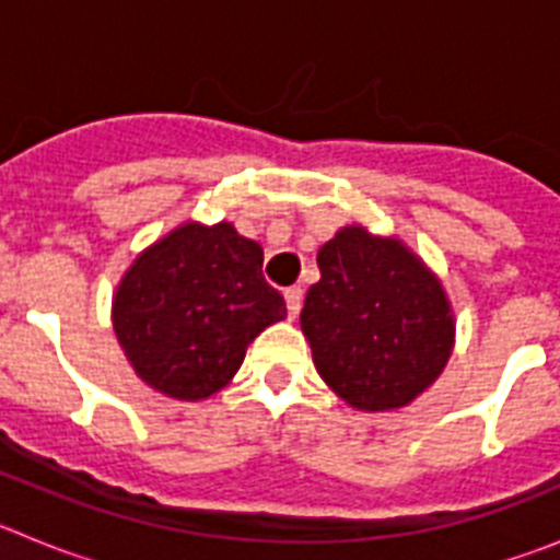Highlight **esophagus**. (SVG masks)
<instances>
[{
	"instance_id": "1",
	"label": "esophagus",
	"mask_w": 560,
	"mask_h": 560,
	"mask_svg": "<svg viewBox=\"0 0 560 560\" xmlns=\"http://www.w3.org/2000/svg\"><path fill=\"white\" fill-rule=\"evenodd\" d=\"M285 308H289L291 319L300 314V308H303V289H300V285H291V289H285Z\"/></svg>"
}]
</instances>
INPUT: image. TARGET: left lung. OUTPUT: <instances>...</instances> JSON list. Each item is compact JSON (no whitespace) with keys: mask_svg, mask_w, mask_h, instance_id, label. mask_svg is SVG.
I'll list each match as a JSON object with an SVG mask.
<instances>
[{"mask_svg":"<svg viewBox=\"0 0 560 560\" xmlns=\"http://www.w3.org/2000/svg\"><path fill=\"white\" fill-rule=\"evenodd\" d=\"M300 325L319 375L350 407H407L443 373L454 319L438 277L395 237L345 226L316 255Z\"/></svg>","mask_w":560,"mask_h":560,"instance_id":"left-lung-1","label":"left lung"}]
</instances>
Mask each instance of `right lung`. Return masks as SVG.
<instances>
[{"instance_id": "1", "label": "right lung", "mask_w": 560, "mask_h": 560, "mask_svg": "<svg viewBox=\"0 0 560 560\" xmlns=\"http://www.w3.org/2000/svg\"><path fill=\"white\" fill-rule=\"evenodd\" d=\"M285 316L264 249L232 224H185L142 252L114 296V330L148 387L199 400L230 384L257 334Z\"/></svg>"}]
</instances>
